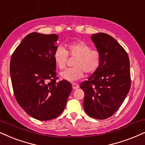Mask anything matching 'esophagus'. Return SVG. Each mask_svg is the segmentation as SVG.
I'll return each instance as SVG.
<instances>
[{
    "instance_id": "obj_1",
    "label": "esophagus",
    "mask_w": 145,
    "mask_h": 145,
    "mask_svg": "<svg viewBox=\"0 0 145 145\" xmlns=\"http://www.w3.org/2000/svg\"><path fill=\"white\" fill-rule=\"evenodd\" d=\"M72 87L73 89H76L78 88V85L76 83H72Z\"/></svg>"
}]
</instances>
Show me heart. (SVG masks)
<instances>
[{"instance_id":"obj_1","label":"heart","mask_w":145,"mask_h":145,"mask_svg":"<svg viewBox=\"0 0 145 145\" xmlns=\"http://www.w3.org/2000/svg\"><path fill=\"white\" fill-rule=\"evenodd\" d=\"M68 54L76 57L72 69L60 72L62 78L68 81H76L83 77L84 72L87 74L94 72L100 62V54L96 50H91L88 44L83 41H76L67 45V50L58 46L54 53V60L56 67L64 69L67 65Z\"/></svg>"}]
</instances>
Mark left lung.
Listing matches in <instances>:
<instances>
[{
	"label": "left lung",
	"mask_w": 145,
	"mask_h": 145,
	"mask_svg": "<svg viewBox=\"0 0 145 145\" xmlns=\"http://www.w3.org/2000/svg\"><path fill=\"white\" fill-rule=\"evenodd\" d=\"M100 54L97 69L80 85L85 93L83 108L87 115L104 120L118 110L130 89V61L125 50L104 33L92 34Z\"/></svg>",
	"instance_id": "obj_1"
}]
</instances>
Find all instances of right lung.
Here are the masks:
<instances>
[{
	"label": "right lung",
	"mask_w": 145,
	"mask_h": 145,
	"mask_svg": "<svg viewBox=\"0 0 145 145\" xmlns=\"http://www.w3.org/2000/svg\"><path fill=\"white\" fill-rule=\"evenodd\" d=\"M58 35L29 33L17 46L10 62L14 95L28 115L41 121L52 120L62 114L72 85L56 81L54 53Z\"/></svg>",
	"instance_id": "obj_1"
}]
</instances>
